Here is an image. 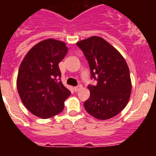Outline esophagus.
Here are the masks:
<instances>
[{
	"instance_id": "1",
	"label": "esophagus",
	"mask_w": 156,
	"mask_h": 156,
	"mask_svg": "<svg viewBox=\"0 0 156 156\" xmlns=\"http://www.w3.org/2000/svg\"><path fill=\"white\" fill-rule=\"evenodd\" d=\"M81 88H82V86H81V85H79V86H77V87H74V90H75L76 92H77V91H79L80 90Z\"/></svg>"
}]
</instances>
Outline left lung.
<instances>
[{
    "instance_id": "left-lung-1",
    "label": "left lung",
    "mask_w": 156,
    "mask_h": 156,
    "mask_svg": "<svg viewBox=\"0 0 156 156\" xmlns=\"http://www.w3.org/2000/svg\"><path fill=\"white\" fill-rule=\"evenodd\" d=\"M87 59L91 78L97 85L88 86L90 98L84 102L88 113L101 120L111 119L125 108L131 94L129 70L124 58L100 37L76 43Z\"/></svg>"
}]
</instances>
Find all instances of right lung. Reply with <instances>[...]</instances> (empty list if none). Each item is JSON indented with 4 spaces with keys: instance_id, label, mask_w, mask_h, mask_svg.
<instances>
[{
    "instance_id": "obj_1",
    "label": "right lung",
    "mask_w": 156,
    "mask_h": 156,
    "mask_svg": "<svg viewBox=\"0 0 156 156\" xmlns=\"http://www.w3.org/2000/svg\"><path fill=\"white\" fill-rule=\"evenodd\" d=\"M66 43L47 39L34 45L19 66L17 89L25 107L34 115L48 119L60 113L71 92L60 80L58 63L68 51Z\"/></svg>"
}]
</instances>
